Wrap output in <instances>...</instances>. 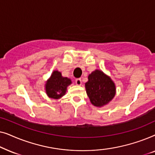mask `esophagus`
Here are the masks:
<instances>
[{
  "label": "esophagus",
  "instance_id": "esophagus-1",
  "mask_svg": "<svg viewBox=\"0 0 155 155\" xmlns=\"http://www.w3.org/2000/svg\"><path fill=\"white\" fill-rule=\"evenodd\" d=\"M75 83L77 85H81L82 84V80L80 78H78V79L75 80Z\"/></svg>",
  "mask_w": 155,
  "mask_h": 155
}]
</instances>
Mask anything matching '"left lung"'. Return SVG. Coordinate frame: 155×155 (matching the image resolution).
Wrapping results in <instances>:
<instances>
[{"instance_id":"1","label":"left lung","mask_w":155,"mask_h":155,"mask_svg":"<svg viewBox=\"0 0 155 155\" xmlns=\"http://www.w3.org/2000/svg\"><path fill=\"white\" fill-rule=\"evenodd\" d=\"M85 88L92 104L97 107L109 104L116 94L113 80L99 70H95L89 75Z\"/></svg>"}]
</instances>
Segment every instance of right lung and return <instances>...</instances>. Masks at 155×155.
<instances>
[{
	"instance_id": "obj_1",
	"label": "right lung",
	"mask_w": 155,
	"mask_h": 155,
	"mask_svg": "<svg viewBox=\"0 0 155 155\" xmlns=\"http://www.w3.org/2000/svg\"><path fill=\"white\" fill-rule=\"evenodd\" d=\"M71 83L70 78L63 77L61 72L54 71L45 84L46 94L51 99H60L65 95L68 86Z\"/></svg>"
}]
</instances>
